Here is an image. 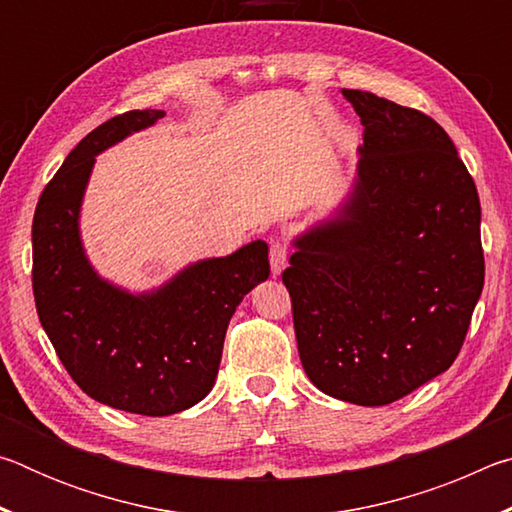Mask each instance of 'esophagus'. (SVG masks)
<instances>
[{"mask_svg":"<svg viewBox=\"0 0 512 512\" xmlns=\"http://www.w3.org/2000/svg\"><path fill=\"white\" fill-rule=\"evenodd\" d=\"M289 264V253H287V246L282 244V241H271V271L273 275H282L284 268Z\"/></svg>","mask_w":512,"mask_h":512,"instance_id":"1","label":"esophagus"}]
</instances>
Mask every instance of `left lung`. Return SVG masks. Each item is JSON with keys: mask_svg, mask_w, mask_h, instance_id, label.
<instances>
[{"mask_svg": "<svg viewBox=\"0 0 512 512\" xmlns=\"http://www.w3.org/2000/svg\"><path fill=\"white\" fill-rule=\"evenodd\" d=\"M366 126L341 203L291 239L282 273L318 391L384 406L452 366L483 291L481 203L449 135L372 92L341 90Z\"/></svg>", "mask_w": 512, "mask_h": 512, "instance_id": "obj_1", "label": "left lung"}]
</instances>
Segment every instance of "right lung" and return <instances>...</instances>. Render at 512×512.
Returning <instances> with one entry per match:
<instances>
[{
	"label": "right lung",
	"mask_w": 512,
	"mask_h": 512,
	"mask_svg": "<svg viewBox=\"0 0 512 512\" xmlns=\"http://www.w3.org/2000/svg\"><path fill=\"white\" fill-rule=\"evenodd\" d=\"M162 117L164 110L124 112L85 135L42 192L31 230L33 296L58 359L92 400L153 418L185 411L212 391L230 318L271 273L262 239L189 262L146 291L94 268L81 210L97 155Z\"/></svg>",
	"instance_id": "obj_1"
}]
</instances>
